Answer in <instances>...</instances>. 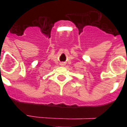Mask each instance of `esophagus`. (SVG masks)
Wrapping results in <instances>:
<instances>
[{
    "instance_id": "1",
    "label": "esophagus",
    "mask_w": 127,
    "mask_h": 127,
    "mask_svg": "<svg viewBox=\"0 0 127 127\" xmlns=\"http://www.w3.org/2000/svg\"><path fill=\"white\" fill-rule=\"evenodd\" d=\"M61 65H62V66H64V63H61Z\"/></svg>"
}]
</instances>
